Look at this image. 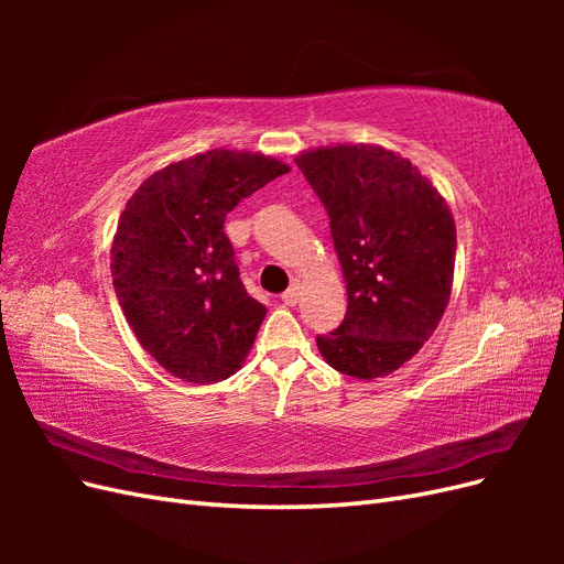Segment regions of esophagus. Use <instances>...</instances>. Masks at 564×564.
Listing matches in <instances>:
<instances>
[{
  "label": "esophagus",
  "instance_id": "34e87169",
  "mask_svg": "<svg viewBox=\"0 0 564 564\" xmlns=\"http://www.w3.org/2000/svg\"><path fill=\"white\" fill-rule=\"evenodd\" d=\"M299 296H301V294H299V286L294 284V286H289L286 292L282 294V301H284V305H296V303H299Z\"/></svg>",
  "mask_w": 564,
  "mask_h": 564
}]
</instances>
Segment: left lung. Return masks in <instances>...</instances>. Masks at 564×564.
Here are the masks:
<instances>
[{
    "mask_svg": "<svg viewBox=\"0 0 564 564\" xmlns=\"http://www.w3.org/2000/svg\"><path fill=\"white\" fill-rule=\"evenodd\" d=\"M296 166L329 214L348 289L344 322L317 336V348L348 377H388L412 360L445 315L454 216L412 162L381 145L305 150Z\"/></svg>",
    "mask_w": 564,
    "mask_h": 564,
    "instance_id": "8db88e82",
    "label": "left lung"
}]
</instances>
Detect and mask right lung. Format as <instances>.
Listing matches in <instances>:
<instances>
[{"label":"right lung","mask_w":564,"mask_h":564,"mask_svg":"<svg viewBox=\"0 0 564 564\" xmlns=\"http://www.w3.org/2000/svg\"><path fill=\"white\" fill-rule=\"evenodd\" d=\"M289 172L261 152L207 150L148 176L119 216L112 286L139 344L187 383L242 367L265 317L240 280L226 216Z\"/></svg>","instance_id":"right-lung-1"}]
</instances>
